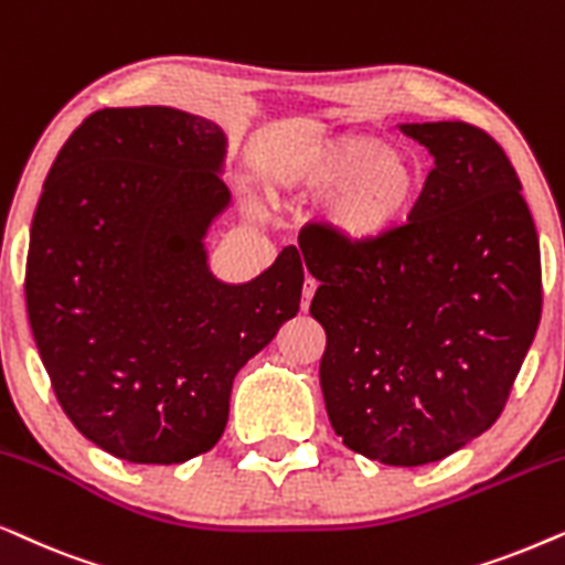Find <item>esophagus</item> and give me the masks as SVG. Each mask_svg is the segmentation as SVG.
<instances>
[{"label":"esophagus","mask_w":565,"mask_h":565,"mask_svg":"<svg viewBox=\"0 0 565 565\" xmlns=\"http://www.w3.org/2000/svg\"><path fill=\"white\" fill-rule=\"evenodd\" d=\"M315 289H318V281H315L312 276L305 278V287H302V310H307L310 307V299L315 295Z\"/></svg>","instance_id":"1"}]
</instances>
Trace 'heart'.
Here are the masks:
<instances>
[{
    "label": "heart",
    "instance_id": "1",
    "mask_svg": "<svg viewBox=\"0 0 565 565\" xmlns=\"http://www.w3.org/2000/svg\"><path fill=\"white\" fill-rule=\"evenodd\" d=\"M274 180L284 191L326 195L315 214L320 232L335 247L361 250L408 220L426 172L416 154L393 149L382 137L345 131L289 157Z\"/></svg>",
    "mask_w": 565,
    "mask_h": 565
}]
</instances>
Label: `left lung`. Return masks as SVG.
Wrapping results in <instances>:
<instances>
[{
  "mask_svg": "<svg viewBox=\"0 0 565 565\" xmlns=\"http://www.w3.org/2000/svg\"><path fill=\"white\" fill-rule=\"evenodd\" d=\"M434 157L408 224L372 247H302L326 328L320 387L343 445L382 465L445 460L509 401L543 312L540 243L503 149L462 120L401 124Z\"/></svg>",
  "mask_w": 565,
  "mask_h": 565,
  "instance_id": "1",
  "label": "left lung"
}]
</instances>
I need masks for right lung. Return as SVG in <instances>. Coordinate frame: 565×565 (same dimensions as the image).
Masks as SVG:
<instances>
[{
  "label": "right lung",
  "instance_id": "1",
  "mask_svg": "<svg viewBox=\"0 0 565 565\" xmlns=\"http://www.w3.org/2000/svg\"><path fill=\"white\" fill-rule=\"evenodd\" d=\"M227 134L168 105L82 120L38 201L25 302L51 385L77 431L118 460L178 465L227 426L232 382L295 318V245L227 284L206 235L227 212Z\"/></svg>",
  "mask_w": 565,
  "mask_h": 565
}]
</instances>
